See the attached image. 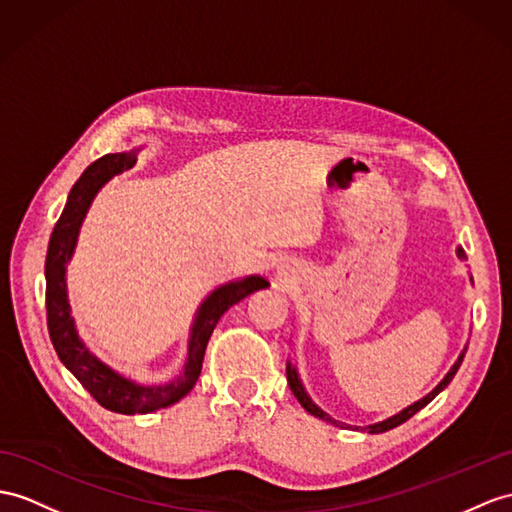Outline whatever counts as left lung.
Returning <instances> with one entry per match:
<instances>
[{"instance_id": "obj_1", "label": "left lung", "mask_w": 512, "mask_h": 512, "mask_svg": "<svg viewBox=\"0 0 512 512\" xmlns=\"http://www.w3.org/2000/svg\"><path fill=\"white\" fill-rule=\"evenodd\" d=\"M456 256L460 258V260H465L467 256H465V249L463 247H456ZM469 280H471V284H473V278L469 276ZM465 352H467V345L463 347V352L458 354V358L454 360V365L450 367V371L445 373L443 376V380L434 386V389L428 393V395H423L421 400H417V402H413L410 406H406L404 410H400V413H395V415H391V417H386V419H382V421H378V423H371V426H365L363 430H367L369 434H380V432H386V430H391V428H397L400 426V423H404L406 419H410L413 417L415 413H419V410L426 406V404H430L436 395H439L447 384L452 382V378L456 376V371H458V367H460V363H463V358H465ZM286 380H289V386H291V391H293V395L297 397V402L302 404V408L306 410V413H310V415H315V417H319V419H323V421H330V423H334V426H341V421H336V419H332L326 410L323 408H319L315 402H313V397L308 395V391H306V386H304V382H302V378H299V371H297V367L291 363V360H286ZM345 426V423H343ZM350 428V426H347Z\"/></svg>"}]
</instances>
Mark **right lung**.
<instances>
[{
	"instance_id": "add662e5",
	"label": "right lung",
	"mask_w": 512,
	"mask_h": 512,
	"mask_svg": "<svg viewBox=\"0 0 512 512\" xmlns=\"http://www.w3.org/2000/svg\"><path fill=\"white\" fill-rule=\"evenodd\" d=\"M139 152L141 147L121 154H106L84 169L80 180L73 184V189L67 195V204L62 208L60 219L56 221L45 258L47 328L60 363L80 380V384L99 404L112 410V413L121 415H147L180 402L193 389L199 373H202L208 339L223 313L234 304H239L247 295L269 286V280L252 273V276L230 280L210 291L195 310L189 341H186L184 365L178 376L167 382H136L106 365L102 358L95 356L86 347L78 332L76 319L71 315L67 265L71 263L73 252H76L82 223L86 219V213H89L95 195L102 191L106 182L119 176L121 171L132 169L136 165V154Z\"/></svg>"
}]
</instances>
